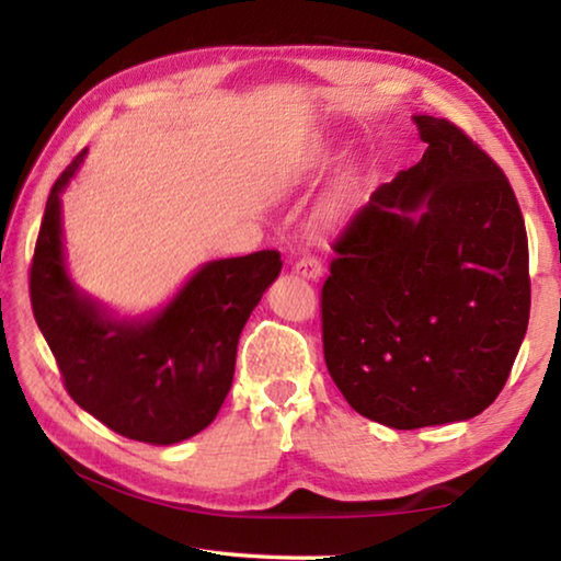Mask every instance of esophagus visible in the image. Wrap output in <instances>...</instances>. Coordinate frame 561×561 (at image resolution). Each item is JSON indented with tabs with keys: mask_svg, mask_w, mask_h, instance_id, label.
I'll list each match as a JSON object with an SVG mask.
<instances>
[{
	"mask_svg": "<svg viewBox=\"0 0 561 561\" xmlns=\"http://www.w3.org/2000/svg\"><path fill=\"white\" fill-rule=\"evenodd\" d=\"M294 272L304 279H319L321 274H324V264H321L317 254H304V257H299L297 264H294Z\"/></svg>",
	"mask_w": 561,
	"mask_h": 561,
	"instance_id": "obj_1",
	"label": "esophagus"
}]
</instances>
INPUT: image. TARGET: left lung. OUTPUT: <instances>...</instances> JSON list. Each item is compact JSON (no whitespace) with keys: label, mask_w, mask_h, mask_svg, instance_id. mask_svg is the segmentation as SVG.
<instances>
[{"label":"left lung","mask_w":561,"mask_h":561,"mask_svg":"<svg viewBox=\"0 0 561 561\" xmlns=\"http://www.w3.org/2000/svg\"><path fill=\"white\" fill-rule=\"evenodd\" d=\"M336 237L321 287L327 368L356 413L396 431L495 401L529 321L525 217L502 168L448 118Z\"/></svg>","instance_id":"1"}]
</instances>
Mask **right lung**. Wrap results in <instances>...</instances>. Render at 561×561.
I'll list each match as a JSON object with an SVG mask.
<instances>
[{
    "label": "right lung",
    "instance_id": "right-lung-1",
    "mask_svg": "<svg viewBox=\"0 0 561 561\" xmlns=\"http://www.w3.org/2000/svg\"><path fill=\"white\" fill-rule=\"evenodd\" d=\"M76 156L46 201L36 237L30 297L34 319L83 411L123 438L173 445L215 421L230 393L240 334L277 279V250L207 262L163 311L118 321L73 287L64 264L61 190Z\"/></svg>",
    "mask_w": 561,
    "mask_h": 561
}]
</instances>
